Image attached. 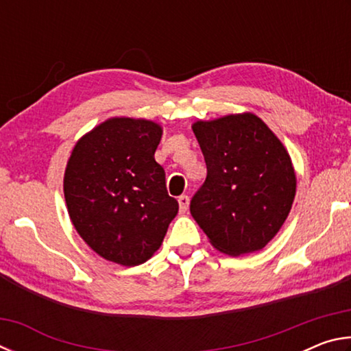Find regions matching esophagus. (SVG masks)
Returning a JSON list of instances; mask_svg holds the SVG:
<instances>
[{
    "label": "esophagus",
    "mask_w": 351,
    "mask_h": 351,
    "mask_svg": "<svg viewBox=\"0 0 351 351\" xmlns=\"http://www.w3.org/2000/svg\"><path fill=\"white\" fill-rule=\"evenodd\" d=\"M189 197L187 195H181L180 198H178V204H180V212L184 213L187 209H189Z\"/></svg>",
    "instance_id": "1"
}]
</instances>
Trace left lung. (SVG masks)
I'll return each instance as SVG.
<instances>
[{"label":"left lung","mask_w":351,"mask_h":351,"mask_svg":"<svg viewBox=\"0 0 351 351\" xmlns=\"http://www.w3.org/2000/svg\"><path fill=\"white\" fill-rule=\"evenodd\" d=\"M207 178L190 213L217 251L239 257L263 249L288 218L295 171L282 141L254 112L192 125Z\"/></svg>","instance_id":"left-lung-1"}]
</instances>
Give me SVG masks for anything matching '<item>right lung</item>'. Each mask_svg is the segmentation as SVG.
Listing matches in <instances>:
<instances>
[{
	"instance_id": "1",
	"label": "right lung",
	"mask_w": 351,
	"mask_h": 351,
	"mask_svg": "<svg viewBox=\"0 0 351 351\" xmlns=\"http://www.w3.org/2000/svg\"><path fill=\"white\" fill-rule=\"evenodd\" d=\"M162 127L148 119L110 117L71 152L63 192L71 223L100 257L145 263L162 245L178 201L154 161Z\"/></svg>"
}]
</instances>
